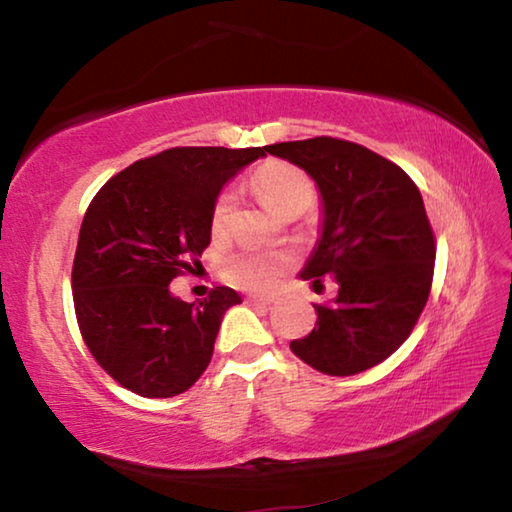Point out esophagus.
I'll return each mask as SVG.
<instances>
[{"instance_id":"1","label":"esophagus","mask_w":512,"mask_h":512,"mask_svg":"<svg viewBox=\"0 0 512 512\" xmlns=\"http://www.w3.org/2000/svg\"><path fill=\"white\" fill-rule=\"evenodd\" d=\"M248 305H259V307H271L275 298H259V296H248L246 298Z\"/></svg>"}]
</instances>
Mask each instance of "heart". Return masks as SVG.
<instances>
[{"label": "heart", "instance_id": "1", "mask_svg": "<svg viewBox=\"0 0 512 512\" xmlns=\"http://www.w3.org/2000/svg\"><path fill=\"white\" fill-rule=\"evenodd\" d=\"M255 187L275 212L289 216L291 212L307 210L314 201V185L302 169L289 162H268L255 173ZM237 205V192L223 189L212 207L210 228L214 237H223ZM291 253H239L225 262L223 273L232 284L248 291H273L291 264Z\"/></svg>", "mask_w": 512, "mask_h": 512}]
</instances>
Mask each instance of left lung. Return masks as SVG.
I'll return each instance as SVG.
<instances>
[{"mask_svg": "<svg viewBox=\"0 0 512 512\" xmlns=\"http://www.w3.org/2000/svg\"><path fill=\"white\" fill-rule=\"evenodd\" d=\"M266 153L305 169L320 192V235L300 277L339 284L329 305H314L316 327L291 352L336 377L377 366L409 339L429 298L436 244L418 187L391 160L334 137Z\"/></svg>", "mask_w": 512, "mask_h": 512, "instance_id": "left-lung-1", "label": "left lung"}]
</instances>
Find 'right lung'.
Listing matches in <instances>:
<instances>
[{
  "mask_svg": "<svg viewBox=\"0 0 512 512\" xmlns=\"http://www.w3.org/2000/svg\"><path fill=\"white\" fill-rule=\"evenodd\" d=\"M266 146H180L112 176L85 212L72 268L83 341L108 375L142 397H173L210 366L223 314L241 298L214 287L201 302L169 284L198 268L223 185Z\"/></svg>",
  "mask_w": 512,
  "mask_h": 512,
  "instance_id": "obj_1",
  "label": "right lung"
}]
</instances>
